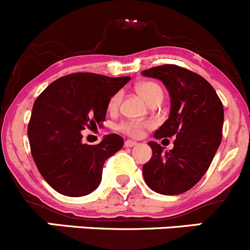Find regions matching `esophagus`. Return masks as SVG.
I'll list each match as a JSON object with an SVG mask.
<instances>
[{
  "instance_id": "1",
  "label": "esophagus",
  "mask_w": 250,
  "mask_h": 250,
  "mask_svg": "<svg viewBox=\"0 0 250 250\" xmlns=\"http://www.w3.org/2000/svg\"><path fill=\"white\" fill-rule=\"evenodd\" d=\"M137 141H134V140H130V139H128V140H125V147H133V146H135L137 145Z\"/></svg>"
}]
</instances>
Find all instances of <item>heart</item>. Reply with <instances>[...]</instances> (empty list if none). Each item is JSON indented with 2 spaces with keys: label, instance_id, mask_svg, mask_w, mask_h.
Masks as SVG:
<instances>
[{
  "label": "heart",
  "instance_id": "heart-1",
  "mask_svg": "<svg viewBox=\"0 0 250 250\" xmlns=\"http://www.w3.org/2000/svg\"><path fill=\"white\" fill-rule=\"evenodd\" d=\"M137 92L139 93L141 97L150 104L153 100L160 99L163 97L162 88L155 82H150V81H145L137 84L135 87ZM121 98H122V93L117 92L112 95L107 103V110L110 112H116L120 106ZM152 122L150 121H137V120H125L117 125V130L125 133V134L129 135L133 138H140L144 134V130L147 128L152 127Z\"/></svg>",
  "mask_w": 250,
  "mask_h": 250
}]
</instances>
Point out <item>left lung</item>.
Here are the masks:
<instances>
[{"label": "left lung", "mask_w": 250, "mask_h": 250, "mask_svg": "<svg viewBox=\"0 0 250 250\" xmlns=\"http://www.w3.org/2000/svg\"><path fill=\"white\" fill-rule=\"evenodd\" d=\"M141 75L162 81L170 95L169 118L155 138L175 137L166 152L156 141L148 143L152 157L143 166L144 179L155 192L180 195L201 180L215 156L223 137V103L208 81L178 65L151 67Z\"/></svg>", "instance_id": "1"}]
</instances>
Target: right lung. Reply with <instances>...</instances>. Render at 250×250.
I'll use <instances>...</instances> for the list:
<instances>
[{
	"label": "right lung",
	"instance_id": "add662e5",
	"mask_svg": "<svg viewBox=\"0 0 250 250\" xmlns=\"http://www.w3.org/2000/svg\"><path fill=\"white\" fill-rule=\"evenodd\" d=\"M130 77L90 72L66 75L37 97L27 127L30 148L44 180L64 196L80 197L99 186L103 166L123 146V138L107 134L97 145L82 143V130L105 121L109 99Z\"/></svg>",
	"mask_w": 250,
	"mask_h": 250
}]
</instances>
